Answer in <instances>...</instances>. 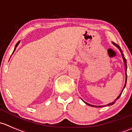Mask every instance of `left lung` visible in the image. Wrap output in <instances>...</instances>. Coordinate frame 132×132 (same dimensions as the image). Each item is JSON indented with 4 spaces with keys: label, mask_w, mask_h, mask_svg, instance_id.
I'll return each instance as SVG.
<instances>
[{
    "label": "left lung",
    "mask_w": 132,
    "mask_h": 132,
    "mask_svg": "<svg viewBox=\"0 0 132 132\" xmlns=\"http://www.w3.org/2000/svg\"><path fill=\"white\" fill-rule=\"evenodd\" d=\"M112 43L114 44V45H115V46H116L117 47H118V48H119V50H120L121 53L122 57H123V61H124V62H125V72H126V80H125V86H124V87H123V89H125V86H126V80H127V74H126V70H127V64H126V59H125V56H124V55H123V52H122V51H121V48L119 47V45H117V44H116L115 43H113V42H112ZM123 91H121V94H119V96H118V98H116V99L115 100V101H114V102H112V103H109V104L106 105H102V106H96V105H90V104H89V103H86V102H85V103H86V104H87V105H89V106H91V107H104V106H109V105H113V104H114V103H115V102H116V101L117 100H118V99H119V97H120V96L121 95L122 93H123Z\"/></svg>",
    "instance_id": "left-lung-1"
}]
</instances>
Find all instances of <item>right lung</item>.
<instances>
[{"mask_svg": "<svg viewBox=\"0 0 132 132\" xmlns=\"http://www.w3.org/2000/svg\"><path fill=\"white\" fill-rule=\"evenodd\" d=\"M20 43V41H18V43H17L16 44V45H15V47H14V50H16V48L17 47V46H18V44H19ZM14 51H13V52H14Z\"/></svg>", "mask_w": 132, "mask_h": 132, "instance_id": "right-lung-1", "label": "right lung"}]
</instances>
